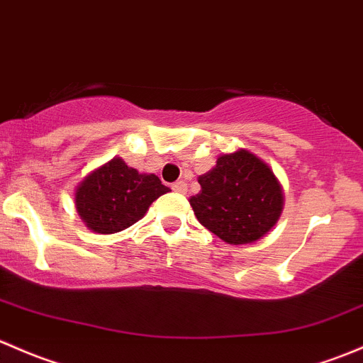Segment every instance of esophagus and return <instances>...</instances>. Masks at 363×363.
<instances>
[{
	"label": "esophagus",
	"instance_id": "34e87169",
	"mask_svg": "<svg viewBox=\"0 0 363 363\" xmlns=\"http://www.w3.org/2000/svg\"><path fill=\"white\" fill-rule=\"evenodd\" d=\"M172 189H174V191H177V193H186V191H188V184H186L184 181H177V182H174V184H172Z\"/></svg>",
	"mask_w": 363,
	"mask_h": 363
}]
</instances>
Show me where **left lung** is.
<instances>
[{
  "instance_id": "left-lung-1",
  "label": "left lung",
  "mask_w": 363,
  "mask_h": 363,
  "mask_svg": "<svg viewBox=\"0 0 363 363\" xmlns=\"http://www.w3.org/2000/svg\"><path fill=\"white\" fill-rule=\"evenodd\" d=\"M201 191L191 196L201 226L231 245L254 243L277 224L284 208V191L273 170L252 152L240 150L217 158L216 167L200 175Z\"/></svg>"
}]
</instances>
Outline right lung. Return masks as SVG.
Masks as SVG:
<instances>
[{
    "label": "right lung",
    "mask_w": 363,
    "mask_h": 363,
    "mask_svg": "<svg viewBox=\"0 0 363 363\" xmlns=\"http://www.w3.org/2000/svg\"><path fill=\"white\" fill-rule=\"evenodd\" d=\"M169 191L155 174H139L121 158H113L79 182L74 203L91 231L111 235L143 219L152 201Z\"/></svg>",
    "instance_id": "right-lung-1"
}]
</instances>
